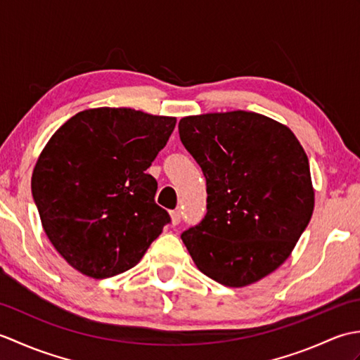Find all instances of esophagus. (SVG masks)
Segmentation results:
<instances>
[{
    "mask_svg": "<svg viewBox=\"0 0 360 360\" xmlns=\"http://www.w3.org/2000/svg\"><path fill=\"white\" fill-rule=\"evenodd\" d=\"M170 217H172V224L173 226H178L181 223V212L179 210L170 212Z\"/></svg>",
    "mask_w": 360,
    "mask_h": 360,
    "instance_id": "obj_1",
    "label": "esophagus"
}]
</instances>
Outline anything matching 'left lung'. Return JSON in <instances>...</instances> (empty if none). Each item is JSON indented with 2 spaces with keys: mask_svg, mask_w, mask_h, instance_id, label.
Listing matches in <instances>:
<instances>
[{
  "mask_svg": "<svg viewBox=\"0 0 360 360\" xmlns=\"http://www.w3.org/2000/svg\"><path fill=\"white\" fill-rule=\"evenodd\" d=\"M178 128L207 186V213L181 235L188 254L224 286L262 280L285 263L312 217L307 153L288 127L258 112L188 116Z\"/></svg>",
  "mask_w": 360,
  "mask_h": 360,
  "instance_id": "left-lung-1",
  "label": "left lung"
}]
</instances>
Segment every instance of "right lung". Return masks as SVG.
I'll return each instance as SVG.
<instances>
[{"instance_id": "1", "label": "right lung", "mask_w": 360, "mask_h": 360, "mask_svg": "<svg viewBox=\"0 0 360 360\" xmlns=\"http://www.w3.org/2000/svg\"><path fill=\"white\" fill-rule=\"evenodd\" d=\"M174 117L131 108L77 112L46 143L32 196L52 246L74 269L108 278L131 269L170 223L147 168Z\"/></svg>"}]
</instances>
